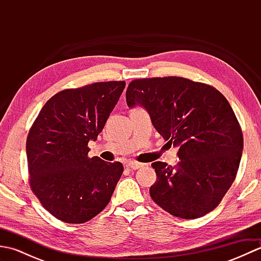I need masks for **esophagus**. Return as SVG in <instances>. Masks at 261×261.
I'll list each match as a JSON object with an SVG mask.
<instances>
[{"instance_id": "esophagus-1", "label": "esophagus", "mask_w": 261, "mask_h": 261, "mask_svg": "<svg viewBox=\"0 0 261 261\" xmlns=\"http://www.w3.org/2000/svg\"><path fill=\"white\" fill-rule=\"evenodd\" d=\"M142 166H143V164L138 163V162H134V160H131V162L127 163V167L131 168V169H138V168L142 167Z\"/></svg>"}]
</instances>
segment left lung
<instances>
[{"label": "left lung", "instance_id": "left-lung-1", "mask_svg": "<svg viewBox=\"0 0 261 261\" xmlns=\"http://www.w3.org/2000/svg\"><path fill=\"white\" fill-rule=\"evenodd\" d=\"M125 96L127 107L145 108L160 136L178 148L176 166L151 164L153 202L186 220L213 211L236 179L243 149L228 99L213 86L177 76L135 80Z\"/></svg>", "mask_w": 261, "mask_h": 261}]
</instances>
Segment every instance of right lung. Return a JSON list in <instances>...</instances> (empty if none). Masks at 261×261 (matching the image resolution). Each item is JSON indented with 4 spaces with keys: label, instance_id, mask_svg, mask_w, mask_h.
Masks as SVG:
<instances>
[{
    "label": "right lung",
    "instance_id": "obj_1",
    "mask_svg": "<svg viewBox=\"0 0 261 261\" xmlns=\"http://www.w3.org/2000/svg\"><path fill=\"white\" fill-rule=\"evenodd\" d=\"M125 82H98L67 88L49 98L27 138L31 191L55 218L80 224L109 204L123 173L119 162L88 157L118 103Z\"/></svg>",
    "mask_w": 261,
    "mask_h": 261
}]
</instances>
